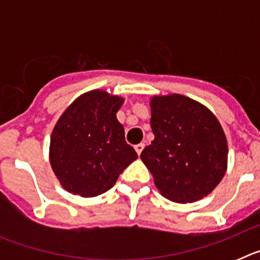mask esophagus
Here are the masks:
<instances>
[{
    "label": "esophagus",
    "instance_id": "obj_1",
    "mask_svg": "<svg viewBox=\"0 0 260 260\" xmlns=\"http://www.w3.org/2000/svg\"><path fill=\"white\" fill-rule=\"evenodd\" d=\"M134 148H135V151H137L138 155H141L142 151H143V148H144V144L143 143H139V144H137V146H135Z\"/></svg>",
    "mask_w": 260,
    "mask_h": 260
}]
</instances>
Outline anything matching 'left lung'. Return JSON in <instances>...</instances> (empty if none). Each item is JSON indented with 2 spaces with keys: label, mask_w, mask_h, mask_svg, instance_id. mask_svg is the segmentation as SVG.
<instances>
[{
  "label": "left lung",
  "mask_w": 260,
  "mask_h": 260,
  "mask_svg": "<svg viewBox=\"0 0 260 260\" xmlns=\"http://www.w3.org/2000/svg\"><path fill=\"white\" fill-rule=\"evenodd\" d=\"M155 139L141 153L158 191L169 201L191 203L210 194L226 171L228 144L206 107L182 95L151 100Z\"/></svg>",
  "instance_id": "obj_1"
}]
</instances>
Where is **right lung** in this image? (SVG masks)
<instances>
[{"instance_id":"1","label":"right lung","mask_w":260,"mask_h":260,"mask_svg":"<svg viewBox=\"0 0 260 260\" xmlns=\"http://www.w3.org/2000/svg\"><path fill=\"white\" fill-rule=\"evenodd\" d=\"M122 103V98L96 89L79 96L59 117L50 137L49 157L69 192L84 198L103 194L137 160L116 117Z\"/></svg>"}]
</instances>
